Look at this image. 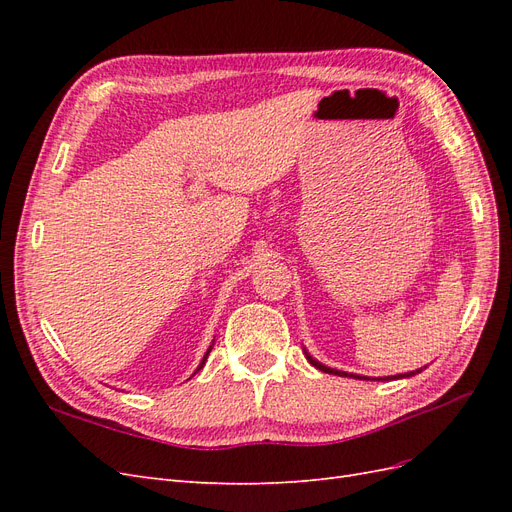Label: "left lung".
Wrapping results in <instances>:
<instances>
[{
  "mask_svg": "<svg viewBox=\"0 0 512 512\" xmlns=\"http://www.w3.org/2000/svg\"><path fill=\"white\" fill-rule=\"evenodd\" d=\"M303 352H305V356H307V361L312 363L316 369H320V371H324V374H335V376H344V378H359V380H401V378H412V376H416V374H421L423 369H416V371H408V374H397V376H384V378H367V376H356V374H348V371H342V369H333V367H327V365H322L320 361H316L312 354H309L305 348H303Z\"/></svg>",
  "mask_w": 512,
  "mask_h": 512,
  "instance_id": "8db88e82",
  "label": "left lung"
}]
</instances>
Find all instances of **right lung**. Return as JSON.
Returning <instances> with one entry per match:
<instances>
[{"label":"right lung","instance_id":"1","mask_svg":"<svg viewBox=\"0 0 512 512\" xmlns=\"http://www.w3.org/2000/svg\"><path fill=\"white\" fill-rule=\"evenodd\" d=\"M211 348H213V344L209 346V350L205 352V356H203V361H200V365L196 367V371H200V369H203V365H205V361H207V356H209V352H211ZM196 371H194V374H196Z\"/></svg>","mask_w":512,"mask_h":512}]
</instances>
